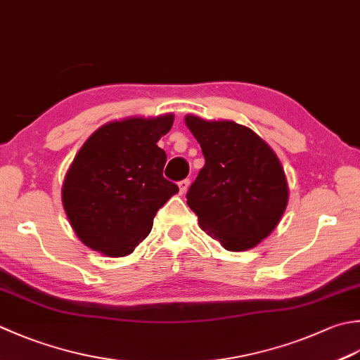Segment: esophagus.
<instances>
[{
    "mask_svg": "<svg viewBox=\"0 0 360 360\" xmlns=\"http://www.w3.org/2000/svg\"><path fill=\"white\" fill-rule=\"evenodd\" d=\"M190 186V179H182L178 182V187H179V195H184L187 192V188Z\"/></svg>",
    "mask_w": 360,
    "mask_h": 360,
    "instance_id": "esophagus-1",
    "label": "esophagus"
}]
</instances>
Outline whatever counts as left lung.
I'll use <instances>...</instances> for the list:
<instances>
[{"label":"left lung","mask_w":360,"mask_h":360,"mask_svg":"<svg viewBox=\"0 0 360 360\" xmlns=\"http://www.w3.org/2000/svg\"><path fill=\"white\" fill-rule=\"evenodd\" d=\"M206 164L187 192L202 231L228 251H245L271 234L288 201L284 168L256 132L231 120L186 115Z\"/></svg>","instance_id":"1"}]
</instances>
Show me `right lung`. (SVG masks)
I'll return each mask as SVG.
<instances>
[{
	"label": "right lung",
	"mask_w": 360,
	"mask_h": 360,
	"mask_svg": "<svg viewBox=\"0 0 360 360\" xmlns=\"http://www.w3.org/2000/svg\"><path fill=\"white\" fill-rule=\"evenodd\" d=\"M173 114L103 124L86 140L62 186V204L79 240L109 257L128 256L150 234L158 210L179 188L164 178L159 139Z\"/></svg>",
	"instance_id": "obj_1"
}]
</instances>
